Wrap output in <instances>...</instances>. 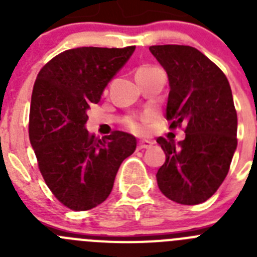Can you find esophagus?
<instances>
[{
	"label": "esophagus",
	"instance_id": "1",
	"mask_svg": "<svg viewBox=\"0 0 257 257\" xmlns=\"http://www.w3.org/2000/svg\"><path fill=\"white\" fill-rule=\"evenodd\" d=\"M153 147V143L149 142V140H140L139 143H138V149L139 151H143V149H149Z\"/></svg>",
	"mask_w": 257,
	"mask_h": 257
}]
</instances>
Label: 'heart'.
<instances>
[{
  "label": "heart",
  "instance_id": "1",
  "mask_svg": "<svg viewBox=\"0 0 257 257\" xmlns=\"http://www.w3.org/2000/svg\"><path fill=\"white\" fill-rule=\"evenodd\" d=\"M151 67H142L139 69H148ZM128 127H130L131 130L136 131V133H139V131L143 130V123L142 122H138V121H130L128 122Z\"/></svg>",
  "mask_w": 257,
  "mask_h": 257
}]
</instances>
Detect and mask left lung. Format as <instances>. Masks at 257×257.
<instances>
[{
  "mask_svg": "<svg viewBox=\"0 0 257 257\" xmlns=\"http://www.w3.org/2000/svg\"><path fill=\"white\" fill-rule=\"evenodd\" d=\"M169 77L166 118L185 124L179 143L158 138L166 161L157 172L161 192L180 205H198L219 189L237 149V112L225 74L199 50L151 46Z\"/></svg>",
  "mask_w": 257,
  "mask_h": 257,
  "instance_id": "obj_1",
  "label": "left lung"
}]
</instances>
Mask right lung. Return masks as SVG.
<instances>
[{"instance_id":"1","label":"right lung","mask_w":257,"mask_h":257,"mask_svg":"<svg viewBox=\"0 0 257 257\" xmlns=\"http://www.w3.org/2000/svg\"><path fill=\"white\" fill-rule=\"evenodd\" d=\"M135 51L78 47L67 50L40 70L32 92L29 142L52 194L74 211L108 198L136 138L123 131L97 139L86 128L87 110Z\"/></svg>"}]
</instances>
